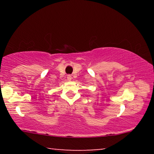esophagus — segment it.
Here are the masks:
<instances>
[{
	"mask_svg": "<svg viewBox=\"0 0 154 154\" xmlns=\"http://www.w3.org/2000/svg\"><path fill=\"white\" fill-rule=\"evenodd\" d=\"M67 79L69 80V81H71L72 77L71 76V75H68V76H67Z\"/></svg>",
	"mask_w": 154,
	"mask_h": 154,
	"instance_id": "esophagus-1",
	"label": "esophagus"
}]
</instances>
